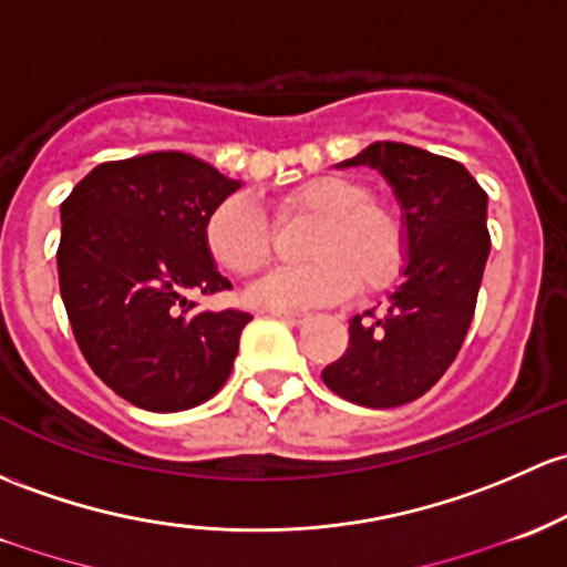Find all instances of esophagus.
Returning a JSON list of instances; mask_svg holds the SVG:
<instances>
[{
    "label": "esophagus",
    "instance_id": "34e87169",
    "mask_svg": "<svg viewBox=\"0 0 567 567\" xmlns=\"http://www.w3.org/2000/svg\"><path fill=\"white\" fill-rule=\"evenodd\" d=\"M274 318L285 320V323H290V326L307 323V315H296V312H274Z\"/></svg>",
    "mask_w": 567,
    "mask_h": 567
}]
</instances>
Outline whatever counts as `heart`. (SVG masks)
Instances as JSON below:
<instances>
[{"label": "heart", "mask_w": 567, "mask_h": 567, "mask_svg": "<svg viewBox=\"0 0 567 567\" xmlns=\"http://www.w3.org/2000/svg\"><path fill=\"white\" fill-rule=\"evenodd\" d=\"M312 217L318 228L303 247L309 264L277 268L247 288V301L268 312L331 307L361 290H378L396 277L404 234L391 212L372 204V189L350 176H318L282 200L279 217ZM206 247L238 277L260 271L271 258L274 228L255 200L236 195L206 219Z\"/></svg>", "instance_id": "1"}]
</instances>
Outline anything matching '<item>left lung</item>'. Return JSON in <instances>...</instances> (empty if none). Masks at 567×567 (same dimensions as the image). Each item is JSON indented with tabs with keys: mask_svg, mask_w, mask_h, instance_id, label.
Segmentation results:
<instances>
[{
	"mask_svg": "<svg viewBox=\"0 0 567 567\" xmlns=\"http://www.w3.org/2000/svg\"><path fill=\"white\" fill-rule=\"evenodd\" d=\"M378 171L402 208V285L383 312L350 320V348L323 383L361 408H399L456 359L488 258L486 193L462 163L408 143H369L337 168Z\"/></svg>",
	"mask_w": 567,
	"mask_h": 567,
	"instance_id": "1",
	"label": "left lung"
}]
</instances>
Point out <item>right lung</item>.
Instances as JSON below:
<instances>
[{
	"label": "right lung",
	"mask_w": 567,
	"mask_h": 567,
	"mask_svg": "<svg viewBox=\"0 0 567 567\" xmlns=\"http://www.w3.org/2000/svg\"><path fill=\"white\" fill-rule=\"evenodd\" d=\"M241 182L184 152L103 163L62 204L59 290L83 359L152 413L204 404L225 385L249 323L189 293L230 288L206 247V219Z\"/></svg>",
	"instance_id": "obj_1"
}]
</instances>
